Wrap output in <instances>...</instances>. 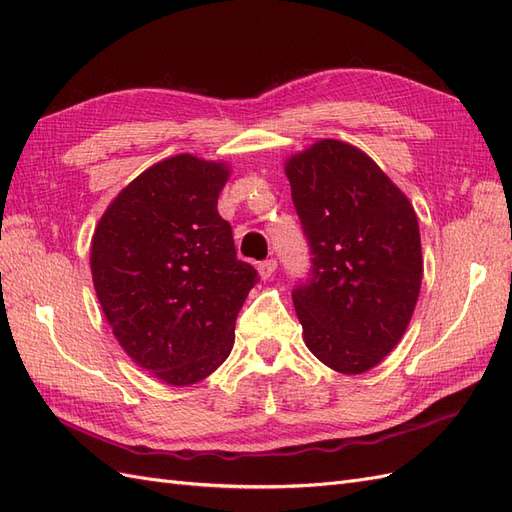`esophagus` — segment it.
Instances as JSON below:
<instances>
[{
  "label": "esophagus",
  "mask_w": 512,
  "mask_h": 512,
  "mask_svg": "<svg viewBox=\"0 0 512 512\" xmlns=\"http://www.w3.org/2000/svg\"><path fill=\"white\" fill-rule=\"evenodd\" d=\"M275 269H277V260H275V258L262 260L260 265H258V275H260V280H269V277L275 273Z\"/></svg>",
  "instance_id": "obj_1"
}]
</instances>
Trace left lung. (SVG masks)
<instances>
[{"label":"left lung","instance_id":"left-lung-1","mask_svg":"<svg viewBox=\"0 0 512 512\" xmlns=\"http://www.w3.org/2000/svg\"><path fill=\"white\" fill-rule=\"evenodd\" d=\"M284 170L314 256L292 292L305 346L339 374H363L404 337L421 292L414 207L365 151L335 138Z\"/></svg>","mask_w":512,"mask_h":512}]
</instances>
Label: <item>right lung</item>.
Listing matches in <instances>:
<instances>
[{"label":"right lung","mask_w":512,"mask_h":512,"mask_svg":"<svg viewBox=\"0 0 512 512\" xmlns=\"http://www.w3.org/2000/svg\"><path fill=\"white\" fill-rule=\"evenodd\" d=\"M226 162L192 153L149 166L91 237V275L119 346L153 378L190 386L218 369L258 282L218 213Z\"/></svg>","instance_id":"obj_1"}]
</instances>
